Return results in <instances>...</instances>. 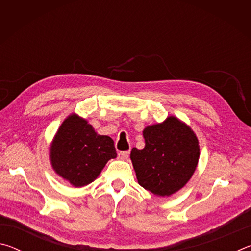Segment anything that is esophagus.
<instances>
[{"mask_svg": "<svg viewBox=\"0 0 251 251\" xmlns=\"http://www.w3.org/2000/svg\"><path fill=\"white\" fill-rule=\"evenodd\" d=\"M128 157H129V151H128L118 152V158L122 159V160H127V159H128Z\"/></svg>", "mask_w": 251, "mask_h": 251, "instance_id": "obj_1", "label": "esophagus"}]
</instances>
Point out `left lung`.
I'll use <instances>...</instances> for the list:
<instances>
[{
    "label": "left lung",
    "mask_w": 251,
    "mask_h": 251,
    "mask_svg": "<svg viewBox=\"0 0 251 251\" xmlns=\"http://www.w3.org/2000/svg\"><path fill=\"white\" fill-rule=\"evenodd\" d=\"M145 147L133 148L130 159L138 184L157 196H171L196 171L199 143L189 126L175 116L143 130Z\"/></svg>",
    "instance_id": "left-lung-1"
}]
</instances>
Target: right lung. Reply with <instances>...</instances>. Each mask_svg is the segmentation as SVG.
Wrapping results in <instances>:
<instances>
[{
    "label": "right lung",
    "mask_w": 251,
    "mask_h": 251,
    "mask_svg": "<svg viewBox=\"0 0 251 251\" xmlns=\"http://www.w3.org/2000/svg\"><path fill=\"white\" fill-rule=\"evenodd\" d=\"M116 156L113 139L97 134L86 120L76 114H71L62 123L50 147L55 173L74 187L94 181L106 163Z\"/></svg>",
    "instance_id": "obj_1"
}]
</instances>
